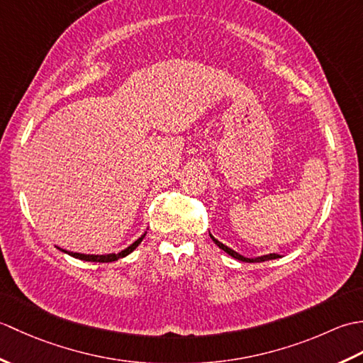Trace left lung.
Masks as SVG:
<instances>
[{
	"instance_id": "obj_1",
	"label": "left lung",
	"mask_w": 363,
	"mask_h": 363,
	"mask_svg": "<svg viewBox=\"0 0 363 363\" xmlns=\"http://www.w3.org/2000/svg\"><path fill=\"white\" fill-rule=\"evenodd\" d=\"M211 234V233H209ZM211 238L213 240V243L218 246L220 250H223L225 252H228L230 257H234V259H237V260H240V262H248V264H254V262H265V260H273V259H277L279 256H277V254H268V256H262V257H257V259H248V257H245V256H242V254H238L237 251H234V250H230L229 246H226V245H223L221 242H218L217 238H215L212 234H211Z\"/></svg>"
}]
</instances>
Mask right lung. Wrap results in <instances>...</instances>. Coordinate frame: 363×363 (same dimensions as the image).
<instances>
[{
  "mask_svg": "<svg viewBox=\"0 0 363 363\" xmlns=\"http://www.w3.org/2000/svg\"><path fill=\"white\" fill-rule=\"evenodd\" d=\"M145 235H146V233L142 234L140 237L137 238L135 242H133L129 246H126V248L121 250L120 252H111V254H81V252H73V251H67V250H60V248L59 250L62 251V252H65V254H68V256H72L74 259H79V260H84V262H99V264H106V262H115V260H118L121 257H126L128 254L133 252L137 248V246L142 243Z\"/></svg>",
  "mask_w": 363,
  "mask_h": 363,
  "instance_id": "1",
  "label": "right lung"
}]
</instances>
